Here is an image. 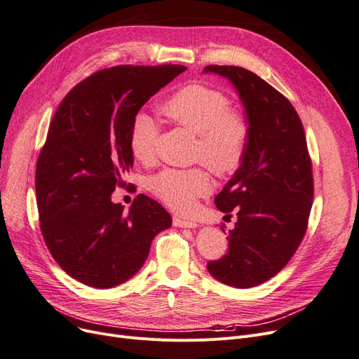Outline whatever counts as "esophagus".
<instances>
[{
    "instance_id": "1",
    "label": "esophagus",
    "mask_w": 359,
    "mask_h": 359,
    "mask_svg": "<svg viewBox=\"0 0 359 359\" xmlns=\"http://www.w3.org/2000/svg\"><path fill=\"white\" fill-rule=\"evenodd\" d=\"M174 225H175V226H180V228H197V226H198V224L194 222V221L182 219V218H178V217L174 218Z\"/></svg>"
}]
</instances>
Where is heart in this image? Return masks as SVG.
<instances>
[{"mask_svg":"<svg viewBox=\"0 0 359 359\" xmlns=\"http://www.w3.org/2000/svg\"><path fill=\"white\" fill-rule=\"evenodd\" d=\"M166 116L198 135L197 157H202L221 175L233 174L245 159L249 123L238 113L229 111V100L218 90L190 83L172 94L162 106ZM159 125L147 113L135 116L130 134V149L137 161L154 159ZM147 189L170 209L190 210L200 196L212 190V178L200 168H166L149 178Z\"/></svg>","mask_w":359,"mask_h":359,"instance_id":"heart-1","label":"heart"}]
</instances>
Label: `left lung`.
Segmentation results:
<instances>
[{"label":"left lung","mask_w":359,"mask_h":359,"mask_svg":"<svg viewBox=\"0 0 359 359\" xmlns=\"http://www.w3.org/2000/svg\"><path fill=\"white\" fill-rule=\"evenodd\" d=\"M203 74L231 82L249 123L245 159L215 197L221 212L237 213V222L226 233L228 253L208 271L249 289L278 274L305 236L313 197L306 138L292 103L253 72L208 66Z\"/></svg>","instance_id":"1"}]
</instances>
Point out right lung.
Masks as SVG:
<instances>
[{
    "label": "right lung",
    "mask_w": 359,
    "mask_h": 359,
    "mask_svg": "<svg viewBox=\"0 0 359 359\" xmlns=\"http://www.w3.org/2000/svg\"><path fill=\"white\" fill-rule=\"evenodd\" d=\"M180 65L116 66L72 90L57 109L36 163L42 237L65 272L95 289H111L144 265L156 234L172 225L156 200L138 194L130 210L111 202L134 163L130 149L140 109Z\"/></svg>",
    "instance_id": "1"
}]
</instances>
